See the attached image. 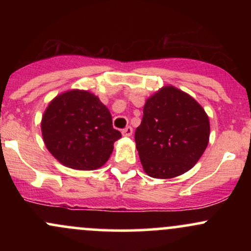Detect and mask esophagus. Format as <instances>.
I'll use <instances>...</instances> for the list:
<instances>
[{"label": "esophagus", "mask_w": 251, "mask_h": 251, "mask_svg": "<svg viewBox=\"0 0 251 251\" xmlns=\"http://www.w3.org/2000/svg\"><path fill=\"white\" fill-rule=\"evenodd\" d=\"M122 133H123L124 137H131L132 133H133V129H132L131 126H127V127L123 129Z\"/></svg>", "instance_id": "34e87169"}]
</instances>
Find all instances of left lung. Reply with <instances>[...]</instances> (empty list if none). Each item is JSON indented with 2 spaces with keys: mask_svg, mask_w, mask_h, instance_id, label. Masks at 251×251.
<instances>
[{
  "mask_svg": "<svg viewBox=\"0 0 251 251\" xmlns=\"http://www.w3.org/2000/svg\"><path fill=\"white\" fill-rule=\"evenodd\" d=\"M209 135V117L200 103L174 86H164L146 100L134 139L144 171L169 179L194 168Z\"/></svg>",
  "mask_w": 251,
  "mask_h": 251,
  "instance_id": "left-lung-1",
  "label": "left lung"
}]
</instances>
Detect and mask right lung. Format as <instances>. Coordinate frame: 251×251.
<instances>
[{
  "label": "right lung",
  "instance_id": "1",
  "mask_svg": "<svg viewBox=\"0 0 251 251\" xmlns=\"http://www.w3.org/2000/svg\"><path fill=\"white\" fill-rule=\"evenodd\" d=\"M46 148L62 165L97 170L108 160L122 133L112 126L108 108L93 93L71 89L54 98L41 120Z\"/></svg>",
  "mask_w": 251,
  "mask_h": 251
}]
</instances>
